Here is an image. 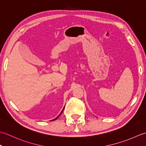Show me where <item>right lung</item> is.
I'll use <instances>...</instances> for the list:
<instances>
[{
  "label": "right lung",
  "mask_w": 146,
  "mask_h": 146,
  "mask_svg": "<svg viewBox=\"0 0 146 146\" xmlns=\"http://www.w3.org/2000/svg\"><path fill=\"white\" fill-rule=\"evenodd\" d=\"M64 109H63V110H62V112H61V113H60V115H58V117H56V118H55V119H54V120H56V118H58V117H59V116H60V115H61V114H62V112H63V111H64Z\"/></svg>",
  "instance_id": "1"
}]
</instances>
